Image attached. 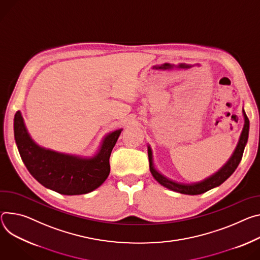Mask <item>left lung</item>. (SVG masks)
Instances as JSON below:
<instances>
[{
    "instance_id": "obj_1",
    "label": "left lung",
    "mask_w": 260,
    "mask_h": 260,
    "mask_svg": "<svg viewBox=\"0 0 260 260\" xmlns=\"http://www.w3.org/2000/svg\"><path fill=\"white\" fill-rule=\"evenodd\" d=\"M243 115H244V127L242 131V134L240 136V140L238 142L237 147H235L233 153L229 157V159L226 161L224 166H222L216 173L210 175L209 177L198 181V182H193V183H182L178 181H174L161 173H159L153 165V158H152V151L150 146L148 145V158H149V169L154 177V179L160 183L162 186L169 188L171 191L180 193V194H185V195H199L202 193H205L211 188H214L216 186H219L222 184L228 177L232 175V173L235 171V169L238 168L239 164L243 157V153L245 150V146L248 142V137H249V127H250V122L248 117L245 113V110L243 109Z\"/></svg>"
}]
</instances>
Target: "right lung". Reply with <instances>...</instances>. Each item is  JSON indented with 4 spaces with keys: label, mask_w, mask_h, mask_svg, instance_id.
<instances>
[{
    "label": "right lung",
    "mask_w": 260,
    "mask_h": 260,
    "mask_svg": "<svg viewBox=\"0 0 260 260\" xmlns=\"http://www.w3.org/2000/svg\"><path fill=\"white\" fill-rule=\"evenodd\" d=\"M121 132L109 133L98 152L87 157L39 146L28 133L21 113L14 116L15 142L31 175L43 186L68 196L90 193L105 182L110 174V155Z\"/></svg>",
    "instance_id": "add662e5"
}]
</instances>
